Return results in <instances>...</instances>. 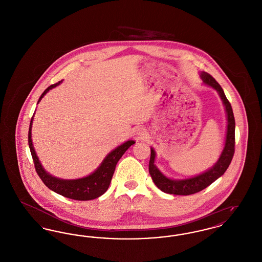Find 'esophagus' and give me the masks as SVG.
<instances>
[{
    "instance_id": "esophagus-1",
    "label": "esophagus",
    "mask_w": 262,
    "mask_h": 262,
    "mask_svg": "<svg viewBox=\"0 0 262 262\" xmlns=\"http://www.w3.org/2000/svg\"><path fill=\"white\" fill-rule=\"evenodd\" d=\"M134 137L137 139V140H143L147 137V132L144 127L142 126H138L136 127V129L134 130Z\"/></svg>"
}]
</instances>
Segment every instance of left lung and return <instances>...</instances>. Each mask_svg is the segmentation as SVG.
<instances>
[{
  "instance_id": "8db88e82",
  "label": "left lung",
  "mask_w": 262,
  "mask_h": 262,
  "mask_svg": "<svg viewBox=\"0 0 262 262\" xmlns=\"http://www.w3.org/2000/svg\"><path fill=\"white\" fill-rule=\"evenodd\" d=\"M200 76L202 79L203 84L210 86L217 91L224 105L226 120H227L224 148L222 150L217 162L215 163L208 170L190 178L176 180V179L168 178L157 168V166L155 165L156 151L153 147H151L149 161L150 176L152 178V181L156 185V187L166 193L177 194V195H188L204 189L205 187L211 185L213 182H215L218 178H220L222 174H224L234 156L236 124H235V118L232 110V106L226 98L224 90L211 75L205 72H200Z\"/></svg>"
}]
</instances>
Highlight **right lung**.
<instances>
[{"label":"right lung","mask_w":262,"mask_h":262,"mask_svg":"<svg viewBox=\"0 0 262 262\" xmlns=\"http://www.w3.org/2000/svg\"><path fill=\"white\" fill-rule=\"evenodd\" d=\"M62 81V80H61L58 83L53 84L47 88L40 96V98L38 100V103L47 94V92H49V90L61 84ZM33 118H34V115L31 118L30 125H29L28 145L30 148V152H31V155L33 158V162L35 165V169H36L38 176L40 177L42 182L45 184V186L49 187L51 190L61 194L64 198L71 199V200H94V199H97L101 196L103 193H105L112 181L113 174L115 172L117 163L124 155L125 151L128 149L133 144L136 143L134 140H127L123 144L116 147L110 153H108V155L100 164L99 167L94 172H92L91 174H88L86 177L74 179V180H66V179L57 178L55 176H52L50 173H48L43 168L42 164L38 158L36 151L34 149L33 142H32V136H31Z\"/></svg>","instance_id":"obj_1"}]
</instances>
